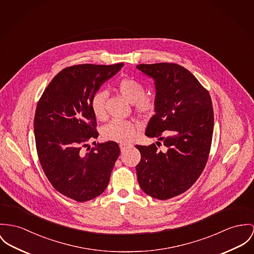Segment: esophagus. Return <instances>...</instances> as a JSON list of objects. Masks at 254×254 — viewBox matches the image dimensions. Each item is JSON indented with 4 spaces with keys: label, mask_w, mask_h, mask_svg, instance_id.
Returning a JSON list of instances; mask_svg holds the SVG:
<instances>
[{
    "label": "esophagus",
    "mask_w": 254,
    "mask_h": 254,
    "mask_svg": "<svg viewBox=\"0 0 254 254\" xmlns=\"http://www.w3.org/2000/svg\"><path fill=\"white\" fill-rule=\"evenodd\" d=\"M127 148H129V145H127V144H120L121 152H125Z\"/></svg>",
    "instance_id": "34e87169"
}]
</instances>
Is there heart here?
Listing matches in <instances>:
<instances>
[{
    "label": "heart",
    "instance_id": "heart-1",
    "mask_svg": "<svg viewBox=\"0 0 254 254\" xmlns=\"http://www.w3.org/2000/svg\"><path fill=\"white\" fill-rule=\"evenodd\" d=\"M118 93L127 102L132 103L140 114H150L156 106L155 98L151 96H143L144 87L137 80L132 78L122 79L117 85ZM106 92H98L92 99V110L98 120H103L106 116L105 101ZM136 125L129 121L113 120L104 126L102 136L105 140L119 143H129L136 133Z\"/></svg>",
    "mask_w": 254,
    "mask_h": 254
}]
</instances>
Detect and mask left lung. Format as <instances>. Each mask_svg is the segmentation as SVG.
<instances>
[{
	"label": "left lung",
	"instance_id": "left-lung-1",
	"mask_svg": "<svg viewBox=\"0 0 254 254\" xmlns=\"http://www.w3.org/2000/svg\"><path fill=\"white\" fill-rule=\"evenodd\" d=\"M136 67L154 79L156 86V114L145 134L164 146L158 150L155 144L136 145L141 154L137 179L146 194L166 200L187 191L206 166L214 131L212 99L180 64H142Z\"/></svg>",
	"mask_w": 254,
	"mask_h": 254
}]
</instances>
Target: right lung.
Segmentation results:
<instances>
[{
    "label": "right lung",
    "mask_w": 254,
    "mask_h": 254,
    "mask_svg": "<svg viewBox=\"0 0 254 254\" xmlns=\"http://www.w3.org/2000/svg\"><path fill=\"white\" fill-rule=\"evenodd\" d=\"M123 66L121 63L65 67L38 102L34 128L39 162L54 189L77 202L92 200L105 190L120 155L113 141L95 142L87 153L83 147L98 136L92 99Z\"/></svg>",
    "instance_id": "obj_1"
}]
</instances>
